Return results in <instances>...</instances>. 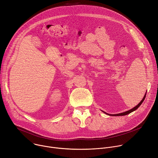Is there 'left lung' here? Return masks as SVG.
Returning <instances> with one entry per match:
<instances>
[{
	"label": "left lung",
	"instance_id": "left-lung-1",
	"mask_svg": "<svg viewBox=\"0 0 158 158\" xmlns=\"http://www.w3.org/2000/svg\"><path fill=\"white\" fill-rule=\"evenodd\" d=\"M146 94H145V95H144V98H143V99L141 100V102L136 106H135L134 108H133L132 109H131V110H128V111H125V112H123V113H118V114H108V113H105L106 114H109V115H110V116H123V115H126V114H129V113H132V111H135V110H136L140 105H141V104L142 103V102H144V100L145 99V98H146Z\"/></svg>",
	"mask_w": 158,
	"mask_h": 158
}]
</instances>
